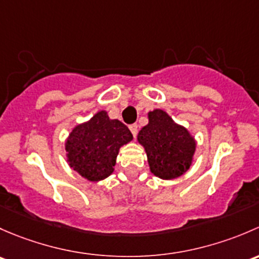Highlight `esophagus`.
I'll list each match as a JSON object with an SVG mask.
<instances>
[{
    "mask_svg": "<svg viewBox=\"0 0 259 259\" xmlns=\"http://www.w3.org/2000/svg\"><path fill=\"white\" fill-rule=\"evenodd\" d=\"M130 131H131V133H132V135H133V137H136V136H137V132H138V126L136 123L131 124Z\"/></svg>",
    "mask_w": 259,
    "mask_h": 259,
    "instance_id": "obj_1",
    "label": "esophagus"
}]
</instances>
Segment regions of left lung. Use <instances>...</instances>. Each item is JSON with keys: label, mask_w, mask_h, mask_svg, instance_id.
<instances>
[{"label": "left lung", "mask_w": 259, "mask_h": 259, "mask_svg": "<svg viewBox=\"0 0 259 259\" xmlns=\"http://www.w3.org/2000/svg\"><path fill=\"white\" fill-rule=\"evenodd\" d=\"M147 153L149 169L162 180H173L191 167L196 141L163 110L148 112V124L137 136Z\"/></svg>", "instance_id": "8db88e82"}]
</instances>
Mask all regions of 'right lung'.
Instances as JSON below:
<instances>
[{"label": "right lung", "instance_id": "obj_1", "mask_svg": "<svg viewBox=\"0 0 259 259\" xmlns=\"http://www.w3.org/2000/svg\"><path fill=\"white\" fill-rule=\"evenodd\" d=\"M132 140L126 124L100 111L72 130L65 146L67 162L83 178L98 182L112 175L119 148Z\"/></svg>", "mask_w": 259, "mask_h": 259}]
</instances>
